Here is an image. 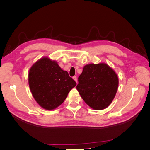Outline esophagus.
Returning a JSON list of instances; mask_svg holds the SVG:
<instances>
[{"instance_id": "obj_1", "label": "esophagus", "mask_w": 150, "mask_h": 150, "mask_svg": "<svg viewBox=\"0 0 150 150\" xmlns=\"http://www.w3.org/2000/svg\"><path fill=\"white\" fill-rule=\"evenodd\" d=\"M72 78H73V79L76 81V83H78V79H77V77L76 76H74Z\"/></svg>"}]
</instances>
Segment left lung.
Returning <instances> with one entry per match:
<instances>
[{"mask_svg": "<svg viewBox=\"0 0 150 150\" xmlns=\"http://www.w3.org/2000/svg\"><path fill=\"white\" fill-rule=\"evenodd\" d=\"M76 89L84 102L93 110H102L110 105L118 88L119 79L106 63L84 66Z\"/></svg>", "mask_w": 150, "mask_h": 150, "instance_id": "8db88e82", "label": "left lung"}]
</instances>
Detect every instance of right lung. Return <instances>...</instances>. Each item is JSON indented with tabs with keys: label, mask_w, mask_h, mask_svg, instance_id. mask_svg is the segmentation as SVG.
Returning a JSON list of instances; mask_svg holds the SVG:
<instances>
[{
	"label": "right lung",
	"mask_w": 150,
	"mask_h": 150,
	"mask_svg": "<svg viewBox=\"0 0 150 150\" xmlns=\"http://www.w3.org/2000/svg\"><path fill=\"white\" fill-rule=\"evenodd\" d=\"M28 80L35 101L46 110L60 106L76 85L67 71L47 57H42L31 66Z\"/></svg>",
	"instance_id": "right-lung-1"
}]
</instances>
